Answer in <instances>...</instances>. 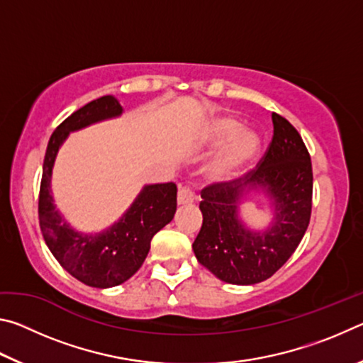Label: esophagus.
Masks as SVG:
<instances>
[{
	"mask_svg": "<svg viewBox=\"0 0 363 363\" xmlns=\"http://www.w3.org/2000/svg\"><path fill=\"white\" fill-rule=\"evenodd\" d=\"M195 199V194L192 192L190 187H179V192H177V203L179 205H189L192 203Z\"/></svg>",
	"mask_w": 363,
	"mask_h": 363,
	"instance_id": "34e87169",
	"label": "esophagus"
}]
</instances>
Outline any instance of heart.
<instances>
[{
    "label": "heart",
    "instance_id": "b5f03b06",
    "mask_svg": "<svg viewBox=\"0 0 363 363\" xmlns=\"http://www.w3.org/2000/svg\"><path fill=\"white\" fill-rule=\"evenodd\" d=\"M208 139L214 145L230 140L213 164V176L218 179L237 174L257 155L261 147L259 134L253 130H242V123L233 116H219L213 120Z\"/></svg>",
    "mask_w": 363,
    "mask_h": 363
}]
</instances>
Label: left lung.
<instances>
[{"instance_id": "left-lung-1", "label": "left lung", "mask_w": 363, "mask_h": 363, "mask_svg": "<svg viewBox=\"0 0 363 363\" xmlns=\"http://www.w3.org/2000/svg\"><path fill=\"white\" fill-rule=\"evenodd\" d=\"M274 136L267 152L243 179L216 182L201 190L203 224L192 245L196 259L219 280L253 285L277 272L303 240L312 210L311 155L290 121L272 113ZM250 189L273 201L274 220L255 233L238 218Z\"/></svg>"}]
</instances>
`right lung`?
Instances as JSON below:
<instances>
[{
  "mask_svg": "<svg viewBox=\"0 0 363 363\" xmlns=\"http://www.w3.org/2000/svg\"><path fill=\"white\" fill-rule=\"evenodd\" d=\"M123 113L113 96H102L73 112L49 139L40 186L38 216L48 248L67 272L94 288L116 286L143 266L155 233L171 223L176 213L174 182L152 184L140 190L118 223L101 233H82L67 224L56 210L51 194L52 167L60 145L72 131Z\"/></svg>",
  "mask_w": 363,
  "mask_h": 363,
  "instance_id": "obj_1",
  "label": "right lung"
}]
</instances>
